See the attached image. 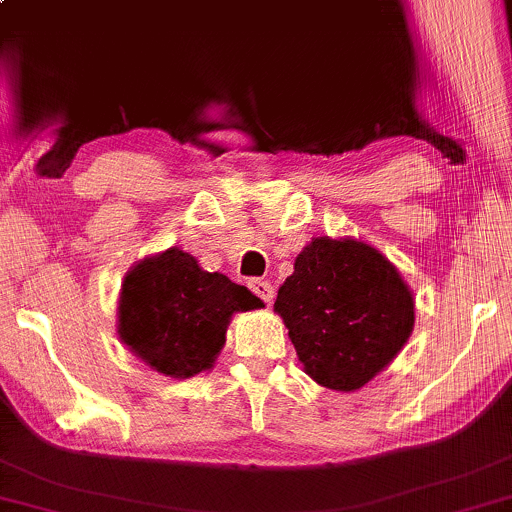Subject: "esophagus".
<instances>
[{
	"mask_svg": "<svg viewBox=\"0 0 512 512\" xmlns=\"http://www.w3.org/2000/svg\"><path fill=\"white\" fill-rule=\"evenodd\" d=\"M248 289L255 293L257 298H260V301H264V303H272L274 301V286L269 284V281H264V279H250L248 281Z\"/></svg>",
	"mask_w": 512,
	"mask_h": 512,
	"instance_id": "34e87169",
	"label": "esophagus"
}]
</instances>
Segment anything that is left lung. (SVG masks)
<instances>
[{
	"mask_svg": "<svg viewBox=\"0 0 512 512\" xmlns=\"http://www.w3.org/2000/svg\"><path fill=\"white\" fill-rule=\"evenodd\" d=\"M274 310L289 327L305 373L342 392L378 375L414 327V298L402 276L358 240L315 238L296 257Z\"/></svg>",
	"mask_w": 512,
	"mask_h": 512,
	"instance_id": "8db88e82",
	"label": "left lung"
}]
</instances>
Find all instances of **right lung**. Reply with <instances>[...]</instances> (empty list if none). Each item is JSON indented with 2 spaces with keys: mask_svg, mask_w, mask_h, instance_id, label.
Here are the masks:
<instances>
[{
  "mask_svg": "<svg viewBox=\"0 0 512 512\" xmlns=\"http://www.w3.org/2000/svg\"><path fill=\"white\" fill-rule=\"evenodd\" d=\"M262 301L219 272H204L178 248L139 262L125 276L120 337L139 358L170 378H190L214 363L226 325Z\"/></svg>",
  "mask_w": 512,
  "mask_h": 512,
  "instance_id": "right-lung-1",
  "label": "right lung"
}]
</instances>
